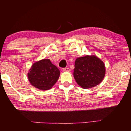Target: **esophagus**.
I'll return each mask as SVG.
<instances>
[{
  "mask_svg": "<svg viewBox=\"0 0 131 131\" xmlns=\"http://www.w3.org/2000/svg\"><path fill=\"white\" fill-rule=\"evenodd\" d=\"M63 70L64 71V72H69L70 69L69 68H63Z\"/></svg>",
  "mask_w": 131,
  "mask_h": 131,
  "instance_id": "34e87169",
  "label": "esophagus"
}]
</instances>
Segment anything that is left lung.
<instances>
[{"label":"left lung","mask_w":131,"mask_h":131,"mask_svg":"<svg viewBox=\"0 0 131 131\" xmlns=\"http://www.w3.org/2000/svg\"><path fill=\"white\" fill-rule=\"evenodd\" d=\"M105 75L104 63L96 56L86 55L78 58L75 61L74 79L84 89L98 85L103 80Z\"/></svg>","instance_id":"8db88e82"}]
</instances>
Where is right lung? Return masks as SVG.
<instances>
[{
  "mask_svg": "<svg viewBox=\"0 0 131 131\" xmlns=\"http://www.w3.org/2000/svg\"><path fill=\"white\" fill-rule=\"evenodd\" d=\"M60 72L50 59H45L34 63L28 73L29 81L33 86L40 90L52 87L59 79Z\"/></svg>",
  "mask_w": 131,
  "mask_h": 131,
  "instance_id": "obj_1",
  "label": "right lung"
}]
</instances>
